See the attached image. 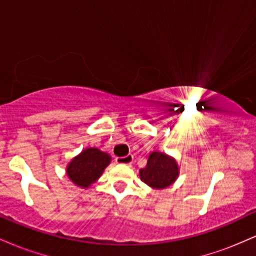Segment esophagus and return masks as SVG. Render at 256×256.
<instances>
[{
    "label": "esophagus",
    "mask_w": 256,
    "mask_h": 256,
    "mask_svg": "<svg viewBox=\"0 0 256 256\" xmlns=\"http://www.w3.org/2000/svg\"><path fill=\"white\" fill-rule=\"evenodd\" d=\"M132 161H134V155L128 154L126 156H122V158H116V164H122V165H131Z\"/></svg>",
    "instance_id": "esophagus-1"
}]
</instances>
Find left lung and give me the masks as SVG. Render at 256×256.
I'll return each instance as SVG.
<instances>
[{"label": "left lung", "mask_w": 256, "mask_h": 256, "mask_svg": "<svg viewBox=\"0 0 256 256\" xmlns=\"http://www.w3.org/2000/svg\"><path fill=\"white\" fill-rule=\"evenodd\" d=\"M178 165L171 156L164 152H152L144 168H140V177L143 183L154 189H165L178 177Z\"/></svg>", "instance_id": "obj_1"}]
</instances>
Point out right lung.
<instances>
[{
    "label": "right lung",
    "instance_id": "1",
    "mask_svg": "<svg viewBox=\"0 0 256 256\" xmlns=\"http://www.w3.org/2000/svg\"><path fill=\"white\" fill-rule=\"evenodd\" d=\"M110 162L108 154L96 148H88L68 164L67 176L78 186L88 188L98 180Z\"/></svg>",
    "mask_w": 256,
    "mask_h": 256
}]
</instances>
